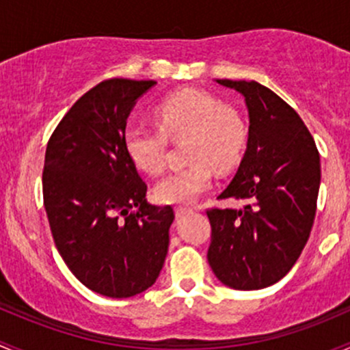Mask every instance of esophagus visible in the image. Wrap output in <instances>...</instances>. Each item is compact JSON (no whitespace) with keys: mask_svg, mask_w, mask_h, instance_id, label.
<instances>
[{"mask_svg":"<svg viewBox=\"0 0 350 350\" xmlns=\"http://www.w3.org/2000/svg\"><path fill=\"white\" fill-rule=\"evenodd\" d=\"M192 212H193V208H190V207H176V208H175L176 217H183V215L192 214Z\"/></svg>","mask_w":350,"mask_h":350,"instance_id":"esophagus-1","label":"esophagus"}]
</instances>
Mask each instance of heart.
I'll return each instance as SVG.
<instances>
[{"label": "heart", "mask_w": 350, "mask_h": 350, "mask_svg": "<svg viewBox=\"0 0 350 350\" xmlns=\"http://www.w3.org/2000/svg\"><path fill=\"white\" fill-rule=\"evenodd\" d=\"M158 129L131 126L124 133L129 160L146 175H158L165 168L167 139H183L185 168L167 175L154 187L161 204H192L211 187L212 168L229 172L239 161L247 139V128L236 107L221 104L219 97L199 89H185L165 97L154 107Z\"/></svg>", "instance_id": "1"}]
</instances>
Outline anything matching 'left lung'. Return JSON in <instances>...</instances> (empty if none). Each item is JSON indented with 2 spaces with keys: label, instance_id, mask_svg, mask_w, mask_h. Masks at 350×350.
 Segmentation results:
<instances>
[{
  "label": "left lung",
  "instance_id": "left-lung-1",
  "mask_svg": "<svg viewBox=\"0 0 350 350\" xmlns=\"http://www.w3.org/2000/svg\"><path fill=\"white\" fill-rule=\"evenodd\" d=\"M215 82L244 97L250 129L239 168L219 196L244 205L207 211V259L226 286L261 290L278 283L307 244L320 189L319 150L297 111L268 88Z\"/></svg>",
  "mask_w": 350,
  "mask_h": 350
}]
</instances>
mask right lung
<instances>
[{"instance_id": "1", "label": "right lung", "mask_w": 350, "mask_h": 350, "mask_svg": "<svg viewBox=\"0 0 350 350\" xmlns=\"http://www.w3.org/2000/svg\"><path fill=\"white\" fill-rule=\"evenodd\" d=\"M154 81L109 79L85 92L46 145L43 204L75 278L109 298L157 282L170 243V205L146 202V183L124 148L126 121Z\"/></svg>"}]
</instances>
